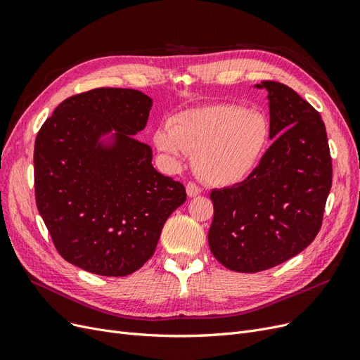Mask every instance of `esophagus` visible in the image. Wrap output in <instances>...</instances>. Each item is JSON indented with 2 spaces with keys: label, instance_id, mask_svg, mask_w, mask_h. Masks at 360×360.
Masks as SVG:
<instances>
[{
  "label": "esophagus",
  "instance_id": "1",
  "mask_svg": "<svg viewBox=\"0 0 360 360\" xmlns=\"http://www.w3.org/2000/svg\"><path fill=\"white\" fill-rule=\"evenodd\" d=\"M185 190H187L188 197H195V195H199L202 193V188L199 187V185H195L193 182H188L187 187H185Z\"/></svg>",
  "mask_w": 360,
  "mask_h": 360
}]
</instances>
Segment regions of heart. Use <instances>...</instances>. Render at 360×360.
Here are the masks:
<instances>
[{"label":"heart","instance_id":"1","mask_svg":"<svg viewBox=\"0 0 360 360\" xmlns=\"http://www.w3.org/2000/svg\"><path fill=\"white\" fill-rule=\"evenodd\" d=\"M271 141L268 118L239 104H214L175 115L154 133V143L170 167L194 154L199 176L212 185H231L256 169Z\"/></svg>","mask_w":360,"mask_h":360}]
</instances>
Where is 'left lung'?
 <instances>
[{"label": "left lung", "mask_w": 360, "mask_h": 360, "mask_svg": "<svg viewBox=\"0 0 360 360\" xmlns=\"http://www.w3.org/2000/svg\"><path fill=\"white\" fill-rule=\"evenodd\" d=\"M268 91L271 141L260 165L233 187L212 190L207 233L214 257L235 272H260L304 251L317 236L332 187V160L320 113L283 84Z\"/></svg>", "instance_id": "left-lung-1"}]
</instances>
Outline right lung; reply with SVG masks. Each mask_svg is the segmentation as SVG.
<instances>
[{
    "mask_svg": "<svg viewBox=\"0 0 360 360\" xmlns=\"http://www.w3.org/2000/svg\"><path fill=\"white\" fill-rule=\"evenodd\" d=\"M153 100L137 89L97 88L64 100L34 148L36 202L58 252L77 268L125 276L153 257L184 185L153 166L134 136Z\"/></svg>",
    "mask_w": 360,
    "mask_h": 360,
    "instance_id": "right-lung-1",
    "label": "right lung"
}]
</instances>
